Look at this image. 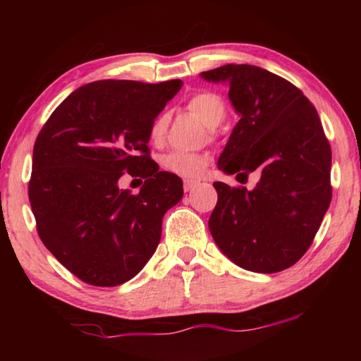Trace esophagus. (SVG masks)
<instances>
[{
  "label": "esophagus",
  "mask_w": 361,
  "mask_h": 361,
  "mask_svg": "<svg viewBox=\"0 0 361 361\" xmlns=\"http://www.w3.org/2000/svg\"><path fill=\"white\" fill-rule=\"evenodd\" d=\"M195 186H197V181H194V180H185V185H183V188H185L186 192L192 191Z\"/></svg>",
  "instance_id": "esophagus-1"
}]
</instances>
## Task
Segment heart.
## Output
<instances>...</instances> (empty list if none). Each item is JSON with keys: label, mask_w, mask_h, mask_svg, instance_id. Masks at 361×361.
Wrapping results in <instances>:
<instances>
[{"label": "heart", "mask_w": 361, "mask_h": 361, "mask_svg": "<svg viewBox=\"0 0 361 361\" xmlns=\"http://www.w3.org/2000/svg\"><path fill=\"white\" fill-rule=\"evenodd\" d=\"M188 109L194 113L207 127L221 124L226 116V108L221 97L212 92H200L192 95L188 102ZM167 116L159 114L149 126V140L152 143H161L167 132ZM161 166L166 172L183 176V178H199L209 166V157L202 152L172 151L161 159Z\"/></svg>", "instance_id": "1"}]
</instances>
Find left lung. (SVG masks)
<instances>
[{
    "label": "left lung",
    "instance_id": "obj_1",
    "mask_svg": "<svg viewBox=\"0 0 361 361\" xmlns=\"http://www.w3.org/2000/svg\"><path fill=\"white\" fill-rule=\"evenodd\" d=\"M200 78L228 84L240 116L218 169L240 183L259 173L252 191L213 183V240L247 271L288 269L309 250L331 202V148L319 113L298 87L259 66L229 63Z\"/></svg>",
    "mask_w": 361,
    "mask_h": 361
}]
</instances>
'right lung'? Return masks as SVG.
<instances>
[{
  "instance_id": "1",
  "label": "right lung",
  "mask_w": 361,
  "mask_h": 361,
  "mask_svg": "<svg viewBox=\"0 0 361 361\" xmlns=\"http://www.w3.org/2000/svg\"><path fill=\"white\" fill-rule=\"evenodd\" d=\"M181 79L89 82L71 92L33 148L28 197L46 248L94 286L129 282L154 255L162 218L183 181L149 157V126ZM124 171L143 176L138 195L118 188Z\"/></svg>"
}]
</instances>
